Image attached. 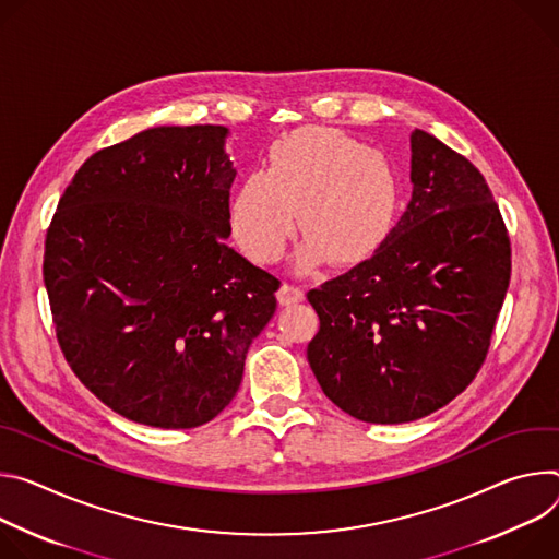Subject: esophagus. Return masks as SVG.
Segmentation results:
<instances>
[{
    "label": "esophagus",
    "instance_id": "1",
    "mask_svg": "<svg viewBox=\"0 0 559 559\" xmlns=\"http://www.w3.org/2000/svg\"><path fill=\"white\" fill-rule=\"evenodd\" d=\"M277 299L282 306H293L297 301L304 299V288L297 286V284H282V288L277 290Z\"/></svg>",
    "mask_w": 559,
    "mask_h": 559
}]
</instances>
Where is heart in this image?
<instances>
[{"instance_id": "b5f03b06", "label": "heart", "mask_w": 559, "mask_h": 559, "mask_svg": "<svg viewBox=\"0 0 559 559\" xmlns=\"http://www.w3.org/2000/svg\"><path fill=\"white\" fill-rule=\"evenodd\" d=\"M397 206L389 159L322 127L297 131L269 153L266 170L246 173L230 202V228L258 264L282 260L295 230L304 235L297 266L364 260L386 235Z\"/></svg>"}]
</instances>
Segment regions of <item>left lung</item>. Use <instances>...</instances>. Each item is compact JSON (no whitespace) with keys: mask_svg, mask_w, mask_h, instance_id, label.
<instances>
[{"mask_svg":"<svg viewBox=\"0 0 559 559\" xmlns=\"http://www.w3.org/2000/svg\"><path fill=\"white\" fill-rule=\"evenodd\" d=\"M408 209L378 253L308 290L320 331L308 364L344 413L404 424L479 373L511 280V239L484 175L424 131L411 135Z\"/></svg>","mask_w":559,"mask_h":559,"instance_id":"left-lung-1","label":"left lung"}]
</instances>
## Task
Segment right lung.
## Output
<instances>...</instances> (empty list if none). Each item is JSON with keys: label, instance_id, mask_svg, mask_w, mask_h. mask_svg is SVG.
I'll return each instance as SVG.
<instances>
[{"label": "right lung", "instance_id": "obj_1", "mask_svg": "<svg viewBox=\"0 0 559 559\" xmlns=\"http://www.w3.org/2000/svg\"><path fill=\"white\" fill-rule=\"evenodd\" d=\"M224 127H159L91 155L46 230L57 342L108 408L195 428L235 397L280 280L224 243Z\"/></svg>", "mask_w": 559, "mask_h": 559}]
</instances>
